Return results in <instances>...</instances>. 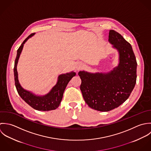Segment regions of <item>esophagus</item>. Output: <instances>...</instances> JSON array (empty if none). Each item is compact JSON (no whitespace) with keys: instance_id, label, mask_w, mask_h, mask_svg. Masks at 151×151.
<instances>
[{"instance_id":"34e87169","label":"esophagus","mask_w":151,"mask_h":151,"mask_svg":"<svg viewBox=\"0 0 151 151\" xmlns=\"http://www.w3.org/2000/svg\"><path fill=\"white\" fill-rule=\"evenodd\" d=\"M76 71L78 72L79 70H80L82 68V64L81 62H78L76 65Z\"/></svg>"}]
</instances>
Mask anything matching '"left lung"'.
<instances>
[{"label":"left lung","mask_w":151,"mask_h":151,"mask_svg":"<svg viewBox=\"0 0 151 151\" xmlns=\"http://www.w3.org/2000/svg\"><path fill=\"white\" fill-rule=\"evenodd\" d=\"M109 42L119 52V64L107 72H79L81 90L86 104L100 111H109L127 100L137 80V63L131 44L116 31H109Z\"/></svg>","instance_id":"1"}]
</instances>
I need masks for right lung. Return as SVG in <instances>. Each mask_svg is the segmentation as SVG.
Segmentation results:
<instances>
[{"label": "right lung", "instance_id": "right-lung-1", "mask_svg": "<svg viewBox=\"0 0 151 151\" xmlns=\"http://www.w3.org/2000/svg\"><path fill=\"white\" fill-rule=\"evenodd\" d=\"M34 34L35 33H32L28 36L17 50V56L15 60L14 66V75L16 88L22 99L35 110L44 111L55 110L60 104L63 92L68 83L71 80V79L76 75V73L72 71L70 72L60 75L58 77L56 85L53 86L51 91L45 95H37L31 91L24 89L21 86L19 81L17 65L23 50L24 44L30 38L34 35Z\"/></svg>", "mask_w": 151, "mask_h": 151}]
</instances>
